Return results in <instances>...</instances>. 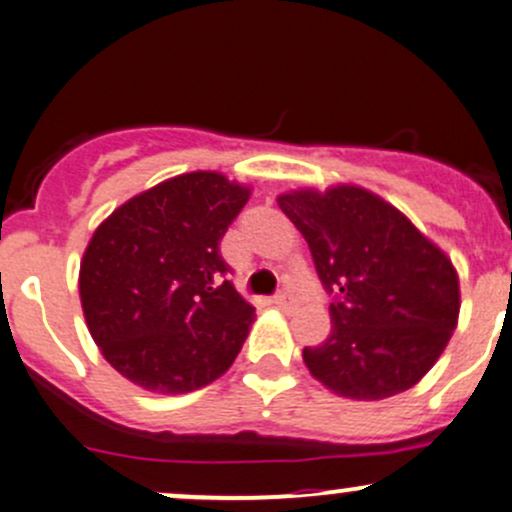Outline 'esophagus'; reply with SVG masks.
I'll list each match as a JSON object with an SVG mask.
<instances>
[{
	"mask_svg": "<svg viewBox=\"0 0 512 512\" xmlns=\"http://www.w3.org/2000/svg\"><path fill=\"white\" fill-rule=\"evenodd\" d=\"M275 304H277V307H280V309H285V312H292V309L297 307V299H294L289 292H280V294H277V297H275Z\"/></svg>",
	"mask_w": 512,
	"mask_h": 512,
	"instance_id": "34e87169",
	"label": "esophagus"
}]
</instances>
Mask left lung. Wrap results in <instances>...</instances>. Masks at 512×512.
Segmentation results:
<instances>
[{"label":"left lung","mask_w":512,"mask_h":512,"mask_svg":"<svg viewBox=\"0 0 512 512\" xmlns=\"http://www.w3.org/2000/svg\"><path fill=\"white\" fill-rule=\"evenodd\" d=\"M334 294L332 332L304 347L329 391L379 401L411 389L446 349L461 312L456 267L401 210L356 185L277 198Z\"/></svg>","instance_id":"left-lung-1"}]
</instances>
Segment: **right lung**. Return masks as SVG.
I'll return each mask as SVG.
<instances>
[{
    "instance_id": "right-lung-1",
    "label": "right lung",
    "mask_w": 512,
    "mask_h": 512,
    "mask_svg": "<svg viewBox=\"0 0 512 512\" xmlns=\"http://www.w3.org/2000/svg\"><path fill=\"white\" fill-rule=\"evenodd\" d=\"M247 200L245 185L195 170L96 227L81 260V307L108 364L141 389H203L240 354L255 307L218 280L230 272L220 240Z\"/></svg>"
}]
</instances>
